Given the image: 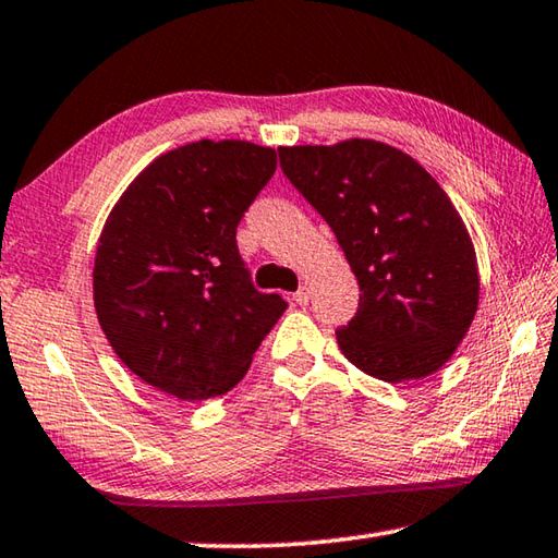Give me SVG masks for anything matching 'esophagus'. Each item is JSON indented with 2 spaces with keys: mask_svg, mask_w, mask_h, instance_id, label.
Masks as SVG:
<instances>
[{
  "mask_svg": "<svg viewBox=\"0 0 558 558\" xmlns=\"http://www.w3.org/2000/svg\"><path fill=\"white\" fill-rule=\"evenodd\" d=\"M292 302H295V305H307V302H310V290L307 288H300L295 295H292Z\"/></svg>",
  "mask_w": 558,
  "mask_h": 558,
  "instance_id": "obj_1",
  "label": "esophagus"
}]
</instances>
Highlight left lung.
<instances>
[{"label": "left lung", "mask_w": 558, "mask_h": 558, "mask_svg": "<svg viewBox=\"0 0 558 558\" xmlns=\"http://www.w3.org/2000/svg\"><path fill=\"white\" fill-rule=\"evenodd\" d=\"M280 167L335 231L359 280L337 329L356 369L401 384L436 374L477 313L475 245L450 196L411 155L376 140L278 147Z\"/></svg>", "instance_id": "obj_1"}]
</instances>
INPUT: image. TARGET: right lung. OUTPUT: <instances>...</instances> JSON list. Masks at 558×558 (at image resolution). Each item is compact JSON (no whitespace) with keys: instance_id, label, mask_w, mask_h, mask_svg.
<instances>
[{"instance_id":"add662e5","label":"right lung","mask_w":558,"mask_h":558,"mask_svg":"<svg viewBox=\"0 0 558 558\" xmlns=\"http://www.w3.org/2000/svg\"><path fill=\"white\" fill-rule=\"evenodd\" d=\"M278 167L272 147L199 140L153 159L102 226L93 305L120 362L182 401L231 391L288 302L253 288L235 245Z\"/></svg>"}]
</instances>
